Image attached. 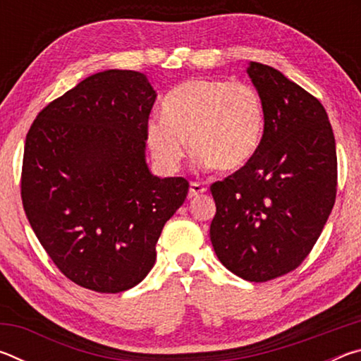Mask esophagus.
<instances>
[{
	"label": "esophagus",
	"mask_w": 361,
	"mask_h": 361,
	"mask_svg": "<svg viewBox=\"0 0 361 361\" xmlns=\"http://www.w3.org/2000/svg\"><path fill=\"white\" fill-rule=\"evenodd\" d=\"M207 191V188H204L200 183H191V186H189V192H188V197L189 199H194L197 197V195L204 194Z\"/></svg>",
	"instance_id": "34e87169"
}]
</instances>
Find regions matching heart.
Returning <instances> with one entry per match:
<instances>
[{"instance_id":"obj_1","label":"heart","mask_w":361,"mask_h":361,"mask_svg":"<svg viewBox=\"0 0 361 361\" xmlns=\"http://www.w3.org/2000/svg\"><path fill=\"white\" fill-rule=\"evenodd\" d=\"M162 119L146 122V145L157 166L173 173L186 156V140L197 169L235 172L258 149L264 108L247 82L197 78L170 90Z\"/></svg>"}]
</instances>
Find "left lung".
<instances>
[{
  "mask_svg": "<svg viewBox=\"0 0 361 361\" xmlns=\"http://www.w3.org/2000/svg\"><path fill=\"white\" fill-rule=\"evenodd\" d=\"M264 108L258 149L235 173L212 185L210 240L218 259L248 282H267L304 261L336 199L338 161L322 103L283 73L250 62Z\"/></svg>",
  "mask_w": 361,
  "mask_h": 361,
  "instance_id": "1",
  "label": "left lung"
}]
</instances>
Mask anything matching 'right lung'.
<instances>
[{
  "label": "right lung",
  "mask_w": 361,
  "mask_h": 361,
  "mask_svg": "<svg viewBox=\"0 0 361 361\" xmlns=\"http://www.w3.org/2000/svg\"><path fill=\"white\" fill-rule=\"evenodd\" d=\"M156 97L143 73L100 71L49 103L28 130L23 209L51 259L84 288L142 282L188 195L185 178H161L146 164Z\"/></svg>",
  "instance_id": "right-lung-1"
}]
</instances>
